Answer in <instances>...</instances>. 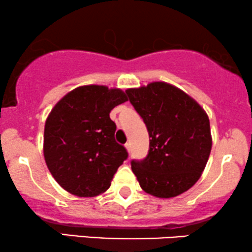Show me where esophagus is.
Masks as SVG:
<instances>
[{"label": "esophagus", "instance_id": "esophagus-1", "mask_svg": "<svg viewBox=\"0 0 252 252\" xmlns=\"http://www.w3.org/2000/svg\"><path fill=\"white\" fill-rule=\"evenodd\" d=\"M126 149L128 150V152L131 151V144H130V143H126Z\"/></svg>", "mask_w": 252, "mask_h": 252}]
</instances>
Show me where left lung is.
I'll use <instances>...</instances> for the list:
<instances>
[{
	"mask_svg": "<svg viewBox=\"0 0 252 252\" xmlns=\"http://www.w3.org/2000/svg\"><path fill=\"white\" fill-rule=\"evenodd\" d=\"M149 131V154L131 160L142 189L168 199L201 177L212 150L209 119L194 98L166 82L126 91Z\"/></svg>",
	"mask_w": 252,
	"mask_h": 252,
	"instance_id": "obj_1",
	"label": "left lung"
}]
</instances>
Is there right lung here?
Returning <instances> with one entry per match:
<instances>
[{
	"label": "right lung",
	"mask_w": 252,
	"mask_h": 252,
	"mask_svg": "<svg viewBox=\"0 0 252 252\" xmlns=\"http://www.w3.org/2000/svg\"><path fill=\"white\" fill-rule=\"evenodd\" d=\"M128 100L123 91L88 85L73 89L51 110L44 129V158L57 183L73 195L96 196L109 189L128 158L115 141L109 114Z\"/></svg>",
	"instance_id": "add662e5"
}]
</instances>
